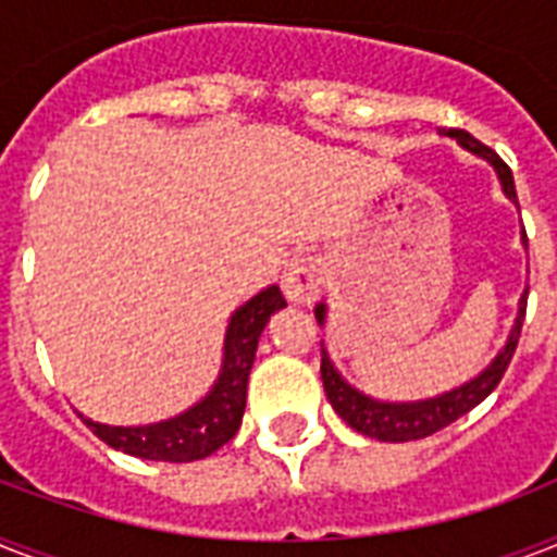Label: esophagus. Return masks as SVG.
Wrapping results in <instances>:
<instances>
[{"instance_id": "34e87169", "label": "esophagus", "mask_w": 557, "mask_h": 557, "mask_svg": "<svg viewBox=\"0 0 557 557\" xmlns=\"http://www.w3.org/2000/svg\"><path fill=\"white\" fill-rule=\"evenodd\" d=\"M283 295L288 304H312L314 297L321 295L323 286V262L318 257H295L283 271Z\"/></svg>"}]
</instances>
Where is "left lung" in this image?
Instances as JSON below:
<instances>
[{
    "label": "left lung",
    "instance_id": "obj_1",
    "mask_svg": "<svg viewBox=\"0 0 557 557\" xmlns=\"http://www.w3.org/2000/svg\"><path fill=\"white\" fill-rule=\"evenodd\" d=\"M442 135H445V138H454L462 150H468L471 156H476V159H483L485 164H492V170L497 173V182H500L503 187V196H506L511 205H518V193H515L511 170L506 168V161H503L497 152L488 150L485 144L476 141L474 135H468L466 129H442ZM523 248H527V231H523ZM527 295L529 288L520 295L518 318L511 323L506 344H503V347L497 349V356L492 358V364L483 367L474 379L462 381L459 387L445 389L440 396L416 398V401H381V398L367 396V393L352 387V384L341 375V370L330 358L326 347L321 344V379L330 405L335 407V413H338L352 431L364 433V436L379 442L424 440V436H431V433L448 428L450 422H457L459 416H466L468 410H474V407L500 384L503 372H506L511 356H515V349H518L520 326H523V318H527ZM314 318H318L321 326L326 323V304H323V300L314 306Z\"/></svg>",
    "mask_w": 557,
    "mask_h": 557
}]
</instances>
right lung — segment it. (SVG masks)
I'll use <instances>...</instances> for the list:
<instances>
[{"instance_id": "obj_1", "label": "right lung", "mask_w": 557, "mask_h": 557, "mask_svg": "<svg viewBox=\"0 0 557 557\" xmlns=\"http://www.w3.org/2000/svg\"><path fill=\"white\" fill-rule=\"evenodd\" d=\"M286 306L277 286H265L260 295L245 300L227 321L222 344V367L216 381L205 396L178 416L152 424H103L77 413L95 436L109 448L124 450L129 457L156 459V462H193L210 457L227 440H234L245 413L248 375H251L257 344L271 321V314Z\"/></svg>"}]
</instances>
